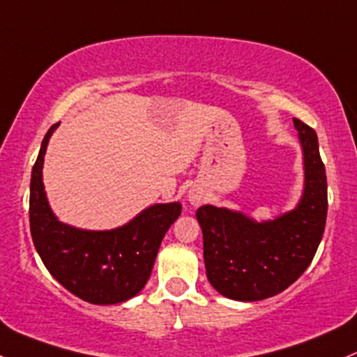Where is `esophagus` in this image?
Returning <instances> with one entry per match:
<instances>
[{"instance_id":"esophagus-1","label":"esophagus","mask_w":357,"mask_h":357,"mask_svg":"<svg viewBox=\"0 0 357 357\" xmlns=\"http://www.w3.org/2000/svg\"><path fill=\"white\" fill-rule=\"evenodd\" d=\"M190 202H191V205H199V203L203 202V195L197 190H191L190 191Z\"/></svg>"}]
</instances>
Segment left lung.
Returning a JSON list of instances; mask_svg holds the SVG:
<instances>
[{"mask_svg": "<svg viewBox=\"0 0 357 357\" xmlns=\"http://www.w3.org/2000/svg\"><path fill=\"white\" fill-rule=\"evenodd\" d=\"M303 151L305 188L298 205L274 220L203 205L197 218L210 284L230 300L257 301L284 291L305 273L322 241L327 178L312 127L293 119Z\"/></svg>", "mask_w": 357, "mask_h": 357, "instance_id": "obj_1", "label": "left lung"}]
</instances>
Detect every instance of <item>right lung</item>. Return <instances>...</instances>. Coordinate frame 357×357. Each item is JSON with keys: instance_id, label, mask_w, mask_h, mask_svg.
Listing matches in <instances>:
<instances>
[{"instance_id": "right-lung-1", "label": "right lung", "mask_w": 357, "mask_h": 357, "mask_svg": "<svg viewBox=\"0 0 357 357\" xmlns=\"http://www.w3.org/2000/svg\"><path fill=\"white\" fill-rule=\"evenodd\" d=\"M52 125L42 140L30 181V232L49 273L77 298L95 305L130 300L146 287L160 242L181 215V203H158L112 230H83L57 220L42 181Z\"/></svg>"}]
</instances>
